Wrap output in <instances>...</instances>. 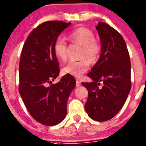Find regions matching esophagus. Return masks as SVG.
I'll list each match as a JSON object with an SVG mask.
<instances>
[{
  "label": "esophagus",
  "instance_id": "1",
  "mask_svg": "<svg viewBox=\"0 0 146 146\" xmlns=\"http://www.w3.org/2000/svg\"><path fill=\"white\" fill-rule=\"evenodd\" d=\"M80 84H81V82H80V81H79V80L76 81V86H80Z\"/></svg>",
  "mask_w": 146,
  "mask_h": 146
}]
</instances>
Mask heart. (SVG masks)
I'll use <instances>...</instances> for the list:
<instances>
[{"label": "heart", "mask_w": 146, "mask_h": 146, "mask_svg": "<svg viewBox=\"0 0 146 146\" xmlns=\"http://www.w3.org/2000/svg\"><path fill=\"white\" fill-rule=\"evenodd\" d=\"M68 39L72 43L82 46L80 58L79 61H70L63 68L64 74L79 78L86 72L89 67L88 60L94 62L98 59L101 52V47L95 40L93 32L85 27H79L74 30L68 35ZM54 54L60 61H65L67 58L68 45L62 37L56 39L54 45Z\"/></svg>", "instance_id": "1"}]
</instances>
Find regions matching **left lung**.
Returning <instances> with one entry per match:
<instances>
[{"label": "left lung", "instance_id": "obj_1", "mask_svg": "<svg viewBox=\"0 0 146 146\" xmlns=\"http://www.w3.org/2000/svg\"><path fill=\"white\" fill-rule=\"evenodd\" d=\"M101 43L99 59L88 73L91 82H82L88 90L85 111L93 120L105 121L115 117L131 90V62L122 35L110 25L99 22L96 27ZM101 82L103 86L99 87Z\"/></svg>", "mask_w": 146, "mask_h": 146}]
</instances>
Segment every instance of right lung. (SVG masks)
Wrapping results in <instances>:
<instances>
[{
  "instance_id": "add662e5",
  "label": "right lung",
  "mask_w": 146,
  "mask_h": 146,
  "mask_svg": "<svg viewBox=\"0 0 146 146\" xmlns=\"http://www.w3.org/2000/svg\"><path fill=\"white\" fill-rule=\"evenodd\" d=\"M71 23H43L28 36L19 62V90L25 105L37 122L47 126L61 123L67 114V103L76 80L66 74L56 84L60 68L54 51L58 36Z\"/></svg>"
}]
</instances>
